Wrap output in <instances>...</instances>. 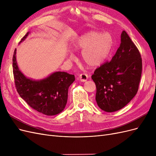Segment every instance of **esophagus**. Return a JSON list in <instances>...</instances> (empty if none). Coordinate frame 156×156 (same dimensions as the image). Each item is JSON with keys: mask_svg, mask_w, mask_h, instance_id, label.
Segmentation results:
<instances>
[{"mask_svg": "<svg viewBox=\"0 0 156 156\" xmlns=\"http://www.w3.org/2000/svg\"><path fill=\"white\" fill-rule=\"evenodd\" d=\"M88 75H87L86 73H82L79 75L78 79L79 81H81V82H85L88 79Z\"/></svg>", "mask_w": 156, "mask_h": 156, "instance_id": "obj_1", "label": "esophagus"}]
</instances>
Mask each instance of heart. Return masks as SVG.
I'll return each instance as SVG.
<instances>
[{
    "instance_id": "1",
    "label": "heart",
    "mask_w": 156,
    "mask_h": 156,
    "mask_svg": "<svg viewBox=\"0 0 156 156\" xmlns=\"http://www.w3.org/2000/svg\"><path fill=\"white\" fill-rule=\"evenodd\" d=\"M112 46L111 36L90 31L77 37L73 45L75 51H81V60L89 67L95 68L101 65L109 54ZM71 55L69 58H72Z\"/></svg>"
}]
</instances>
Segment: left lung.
I'll use <instances>...</instances> for the list:
<instances>
[{"instance_id": "obj_1", "label": "left lung", "mask_w": 156, "mask_h": 156, "mask_svg": "<svg viewBox=\"0 0 156 156\" xmlns=\"http://www.w3.org/2000/svg\"><path fill=\"white\" fill-rule=\"evenodd\" d=\"M141 73L140 54L123 30L120 47L111 60L97 68L92 75L96 86L98 107L108 112L125 107L138 91Z\"/></svg>"}]
</instances>
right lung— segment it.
<instances>
[{
  "label": "right lung",
  "mask_w": 156,
  "mask_h": 156,
  "mask_svg": "<svg viewBox=\"0 0 156 156\" xmlns=\"http://www.w3.org/2000/svg\"><path fill=\"white\" fill-rule=\"evenodd\" d=\"M28 32L20 41H24ZM13 73L17 91L22 99L32 108L48 116L59 114L66 107L69 86L75 81L74 75L55 72L47 77L34 80L26 77L19 68L16 49L13 56Z\"/></svg>",
  "instance_id": "add662e5"
}]
</instances>
